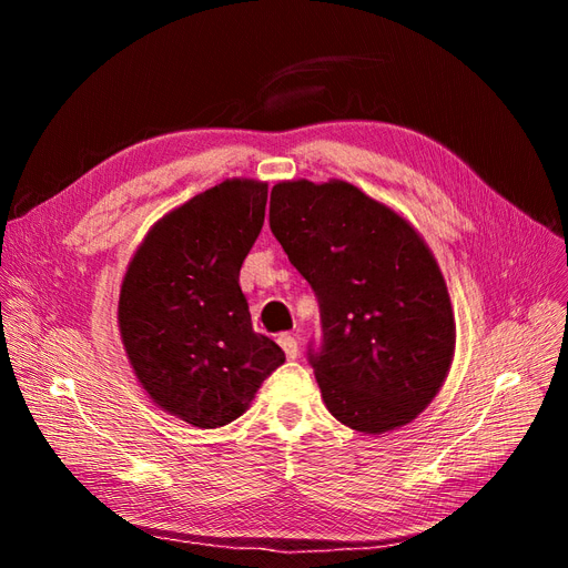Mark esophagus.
<instances>
[{
  "label": "esophagus",
  "instance_id": "obj_1",
  "mask_svg": "<svg viewBox=\"0 0 568 568\" xmlns=\"http://www.w3.org/2000/svg\"><path fill=\"white\" fill-rule=\"evenodd\" d=\"M278 344L283 346V352H285V356H287L290 361H295V358L300 356V342H297V337L281 335V337H278Z\"/></svg>",
  "mask_w": 568,
  "mask_h": 568
}]
</instances>
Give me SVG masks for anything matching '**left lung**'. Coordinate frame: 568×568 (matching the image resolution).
<instances>
[{
  "label": "left lung",
  "instance_id": "obj_1",
  "mask_svg": "<svg viewBox=\"0 0 568 568\" xmlns=\"http://www.w3.org/2000/svg\"><path fill=\"white\" fill-rule=\"evenodd\" d=\"M271 233L314 290L321 342L306 358L342 425H408L442 389L455 323L442 271L413 226L346 181L271 189Z\"/></svg>",
  "mask_w": 568,
  "mask_h": 568
}]
</instances>
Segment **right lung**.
Masks as SVG:
<instances>
[{
  "label": "right lung",
  "mask_w": 568,
  "mask_h": 568,
  "mask_svg": "<svg viewBox=\"0 0 568 568\" xmlns=\"http://www.w3.org/2000/svg\"><path fill=\"white\" fill-rule=\"evenodd\" d=\"M266 195L250 179L195 195L145 235L120 290V333L139 382L200 429L241 417L285 361L276 342L252 331L237 283Z\"/></svg>",
  "instance_id": "obj_1"
}]
</instances>
